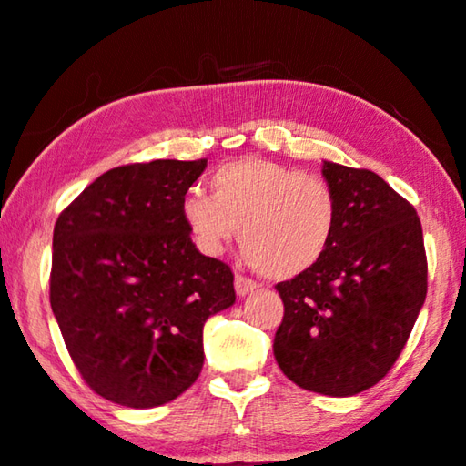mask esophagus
I'll return each mask as SVG.
<instances>
[{
    "label": "esophagus",
    "mask_w": 466,
    "mask_h": 466,
    "mask_svg": "<svg viewBox=\"0 0 466 466\" xmlns=\"http://www.w3.org/2000/svg\"><path fill=\"white\" fill-rule=\"evenodd\" d=\"M258 288V283H256L254 279L246 278V275H235V292H238V296H246L249 292H254V289Z\"/></svg>",
    "instance_id": "esophagus-1"
}]
</instances>
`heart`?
I'll list each match as a JSON object with an SVG mask.
<instances>
[{
    "instance_id": "1",
    "label": "heart",
    "mask_w": 466,
    "mask_h": 466,
    "mask_svg": "<svg viewBox=\"0 0 466 466\" xmlns=\"http://www.w3.org/2000/svg\"><path fill=\"white\" fill-rule=\"evenodd\" d=\"M210 195L191 191L180 217L201 252L222 254L239 238L246 258L268 279L307 273L332 246L339 199L326 178L278 161L244 157L218 166Z\"/></svg>"
}]
</instances>
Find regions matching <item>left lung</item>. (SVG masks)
Returning <instances> with one entry per match:
<instances>
[{"mask_svg":"<svg viewBox=\"0 0 466 466\" xmlns=\"http://www.w3.org/2000/svg\"><path fill=\"white\" fill-rule=\"evenodd\" d=\"M339 227L326 256L279 281L273 353L313 393L349 397L382 380L427 299V252L414 206L372 170L326 161Z\"/></svg>","mask_w":466,"mask_h":466,"instance_id":"obj_1","label":"left lung"}]
</instances>
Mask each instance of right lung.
Returning <instances> with one entry per match:
<instances>
[{
	"label": "right lung",
	"mask_w": 466,
	"mask_h": 466,
	"mask_svg": "<svg viewBox=\"0 0 466 466\" xmlns=\"http://www.w3.org/2000/svg\"><path fill=\"white\" fill-rule=\"evenodd\" d=\"M208 159L113 167L60 212L50 305L94 393L126 408L177 400L204 366V323L235 302L231 267L198 252L180 201Z\"/></svg>",
	"instance_id": "obj_1"
}]
</instances>
